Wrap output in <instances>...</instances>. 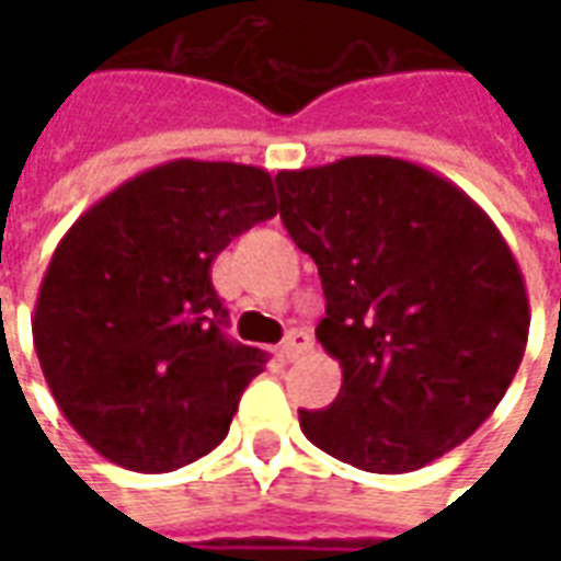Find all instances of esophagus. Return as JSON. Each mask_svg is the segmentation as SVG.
Wrapping results in <instances>:
<instances>
[{"label": "esophagus", "instance_id": "1", "mask_svg": "<svg viewBox=\"0 0 561 561\" xmlns=\"http://www.w3.org/2000/svg\"><path fill=\"white\" fill-rule=\"evenodd\" d=\"M312 348V340H309V333L306 330H291L285 342H282V357L285 360H297L300 354H306Z\"/></svg>", "mask_w": 561, "mask_h": 561}]
</instances>
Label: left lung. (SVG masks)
<instances>
[{
  "instance_id": "8db88e82",
  "label": "left lung",
  "mask_w": 561,
  "mask_h": 561,
  "mask_svg": "<svg viewBox=\"0 0 561 561\" xmlns=\"http://www.w3.org/2000/svg\"><path fill=\"white\" fill-rule=\"evenodd\" d=\"M279 216L318 264L316 336L340 397L300 412L330 457L376 474L423 469L481 426L517 376L529 294L493 219L459 185L393 156L276 173Z\"/></svg>"
}]
</instances>
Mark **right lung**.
I'll return each mask as SVG.
<instances>
[{"label": "right lung", "mask_w": 561, "mask_h": 561, "mask_svg": "<svg viewBox=\"0 0 561 561\" xmlns=\"http://www.w3.org/2000/svg\"><path fill=\"white\" fill-rule=\"evenodd\" d=\"M276 209L264 168L176 159L116 185L59 240L32 340L59 412L104 459L173 471L228 435L267 360L225 340L209 267Z\"/></svg>", "instance_id": "add662e5"}]
</instances>
